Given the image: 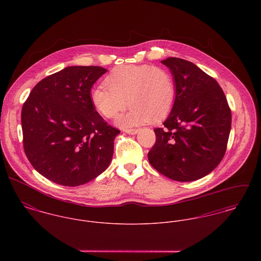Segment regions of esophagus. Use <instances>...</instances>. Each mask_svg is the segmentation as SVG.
<instances>
[{"label": "esophagus", "mask_w": 261, "mask_h": 261, "mask_svg": "<svg viewBox=\"0 0 261 261\" xmlns=\"http://www.w3.org/2000/svg\"><path fill=\"white\" fill-rule=\"evenodd\" d=\"M124 133L128 134V135H136L139 133V129L138 128H132V129H123Z\"/></svg>", "instance_id": "esophagus-1"}]
</instances>
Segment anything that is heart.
Listing matches in <instances>:
<instances>
[{
	"mask_svg": "<svg viewBox=\"0 0 261 261\" xmlns=\"http://www.w3.org/2000/svg\"><path fill=\"white\" fill-rule=\"evenodd\" d=\"M106 83L109 88L98 85L91 89V103L106 118H114L127 105L132 106L129 112L116 119L122 127L146 123L150 119L162 120L170 114L176 102L175 79L162 67L120 65L107 76Z\"/></svg>",
	"mask_w": 261,
	"mask_h": 261,
	"instance_id": "b5f03b06",
	"label": "heart"
}]
</instances>
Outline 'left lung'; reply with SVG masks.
Returning a JSON list of instances; mask_svg holds the SVG:
<instances>
[{
	"mask_svg": "<svg viewBox=\"0 0 261 261\" xmlns=\"http://www.w3.org/2000/svg\"><path fill=\"white\" fill-rule=\"evenodd\" d=\"M177 97L164 127L154 128L149 164L162 175L191 182L210 174L222 161L231 129V111L218 82L194 63L169 57Z\"/></svg>",
	"mask_w": 261,
	"mask_h": 261,
	"instance_id": "1",
	"label": "left lung"
}]
</instances>
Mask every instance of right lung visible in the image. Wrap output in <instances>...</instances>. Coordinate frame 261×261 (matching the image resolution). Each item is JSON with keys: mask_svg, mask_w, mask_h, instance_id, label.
Listing matches in <instances>:
<instances>
[{"mask_svg": "<svg viewBox=\"0 0 261 261\" xmlns=\"http://www.w3.org/2000/svg\"><path fill=\"white\" fill-rule=\"evenodd\" d=\"M107 71L68 66L38 82L23 105L24 150L46 179L80 186L110 166L120 130L109 125L90 100L92 85Z\"/></svg>", "mask_w": 261, "mask_h": 261, "instance_id": "right-lung-1", "label": "right lung"}]
</instances>
